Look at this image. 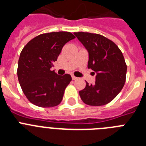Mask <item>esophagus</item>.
<instances>
[{
	"label": "esophagus",
	"mask_w": 146,
	"mask_h": 146,
	"mask_svg": "<svg viewBox=\"0 0 146 146\" xmlns=\"http://www.w3.org/2000/svg\"><path fill=\"white\" fill-rule=\"evenodd\" d=\"M72 80H76L77 79V77H74V75H72Z\"/></svg>",
	"instance_id": "esophagus-1"
}]
</instances>
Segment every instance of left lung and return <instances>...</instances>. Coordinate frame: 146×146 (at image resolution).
I'll return each mask as SVG.
<instances>
[{
    "label": "left lung",
    "instance_id": "8db88e82",
    "mask_svg": "<svg viewBox=\"0 0 146 146\" xmlns=\"http://www.w3.org/2000/svg\"><path fill=\"white\" fill-rule=\"evenodd\" d=\"M74 34L88 52V68L96 74L95 83L86 82V88L79 92L81 99L91 106L110 102L126 81L127 67L123 54L114 42L102 35L85 32Z\"/></svg>",
    "mask_w": 146,
    "mask_h": 146
}]
</instances>
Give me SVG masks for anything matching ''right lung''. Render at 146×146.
I'll list each match as a JSON object with an SVG mask.
<instances>
[{
  "label": "right lung",
  "instance_id": "1",
  "mask_svg": "<svg viewBox=\"0 0 146 146\" xmlns=\"http://www.w3.org/2000/svg\"><path fill=\"white\" fill-rule=\"evenodd\" d=\"M75 38L70 32L43 33L31 39L22 50L17 77L23 91L32 104L41 108L57 106L62 101L71 75L51 71L66 43Z\"/></svg>",
  "mask_w": 146,
  "mask_h": 146
}]
</instances>
